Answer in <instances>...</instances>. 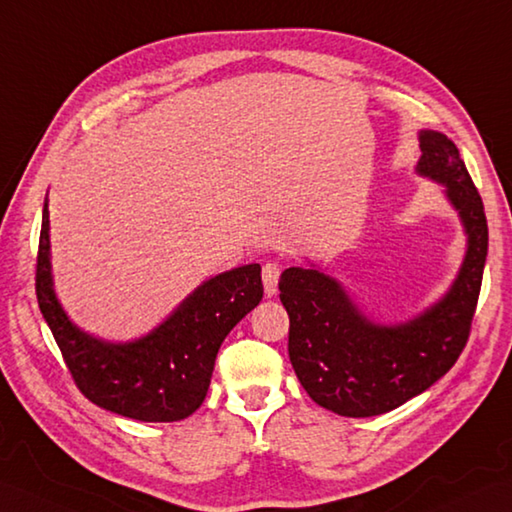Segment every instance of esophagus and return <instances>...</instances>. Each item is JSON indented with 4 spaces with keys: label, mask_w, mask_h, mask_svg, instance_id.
Listing matches in <instances>:
<instances>
[{
    "label": "esophagus",
    "mask_w": 512,
    "mask_h": 512,
    "mask_svg": "<svg viewBox=\"0 0 512 512\" xmlns=\"http://www.w3.org/2000/svg\"><path fill=\"white\" fill-rule=\"evenodd\" d=\"M279 275H281V270H279L277 264H272V261L264 264V270H261V279H264V292H266V296L277 294Z\"/></svg>",
    "instance_id": "esophagus-1"
}]
</instances>
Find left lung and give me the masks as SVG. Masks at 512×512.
<instances>
[{
    "instance_id": "1",
    "label": "left lung",
    "mask_w": 512,
    "mask_h": 512,
    "mask_svg": "<svg viewBox=\"0 0 512 512\" xmlns=\"http://www.w3.org/2000/svg\"><path fill=\"white\" fill-rule=\"evenodd\" d=\"M419 141L417 172L445 185L467 233L465 261L443 299L403 325H377L325 272L288 268L279 281L294 373L318 406L340 417L403 406L438 382L469 340L489 251L484 205L454 141L436 130H421Z\"/></svg>"
}]
</instances>
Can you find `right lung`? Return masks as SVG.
<instances>
[{"label":"right lung","instance_id":"obj_1","mask_svg":"<svg viewBox=\"0 0 512 512\" xmlns=\"http://www.w3.org/2000/svg\"><path fill=\"white\" fill-rule=\"evenodd\" d=\"M264 296L261 266L205 281L174 314L133 342H104L67 318L52 288L50 211L43 205L37 299L82 395L95 406L146 423L187 419L205 401L222 340Z\"/></svg>","mask_w":512,"mask_h":512}]
</instances>
